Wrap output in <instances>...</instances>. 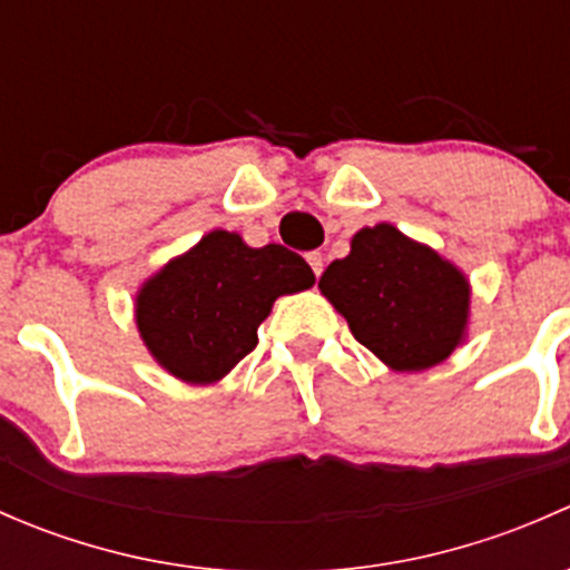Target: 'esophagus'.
Returning <instances> with one entry per match:
<instances>
[{"label":"esophagus","instance_id":"1","mask_svg":"<svg viewBox=\"0 0 570 570\" xmlns=\"http://www.w3.org/2000/svg\"><path fill=\"white\" fill-rule=\"evenodd\" d=\"M306 262H308V267L314 269V275H322V253H317V250H312V253H306Z\"/></svg>","mask_w":570,"mask_h":570}]
</instances>
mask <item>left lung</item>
<instances>
[{
  "instance_id": "8db88e82",
  "label": "left lung",
  "mask_w": 570,
  "mask_h": 570,
  "mask_svg": "<svg viewBox=\"0 0 570 570\" xmlns=\"http://www.w3.org/2000/svg\"><path fill=\"white\" fill-rule=\"evenodd\" d=\"M320 292L353 336L396 372L430 370L465 338V275L392 223L361 228L347 256L327 264Z\"/></svg>"
}]
</instances>
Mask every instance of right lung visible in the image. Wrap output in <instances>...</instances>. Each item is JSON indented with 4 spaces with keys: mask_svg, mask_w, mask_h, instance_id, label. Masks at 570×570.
Here are the masks:
<instances>
[{
    "mask_svg": "<svg viewBox=\"0 0 570 570\" xmlns=\"http://www.w3.org/2000/svg\"><path fill=\"white\" fill-rule=\"evenodd\" d=\"M308 286L314 273L303 256L284 245L250 248L217 228L140 286L137 331L163 370L206 386L256 347L258 325L281 295Z\"/></svg>",
    "mask_w": 570,
    "mask_h": 570,
    "instance_id": "obj_1",
    "label": "right lung"
}]
</instances>
